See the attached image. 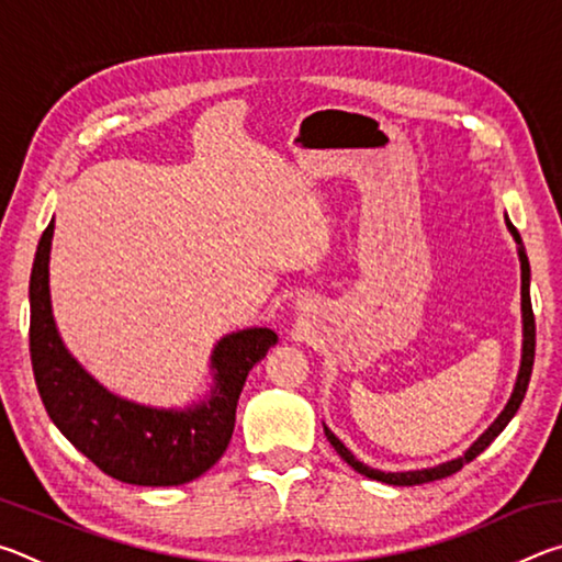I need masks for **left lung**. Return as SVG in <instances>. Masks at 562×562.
<instances>
[{
    "mask_svg": "<svg viewBox=\"0 0 562 562\" xmlns=\"http://www.w3.org/2000/svg\"><path fill=\"white\" fill-rule=\"evenodd\" d=\"M506 225L513 235V240L518 245V260H520V312H522V355H520V369H518V379H516V386H513V394L508 398V404L503 406V412L498 414L496 422H493L486 431H483L479 439H475L469 449L463 451V456L459 459H451L446 463L439 465H431V469H422V471H379L372 469V465L361 463L359 459H355V453H351L345 443H341L335 434H331L327 426H325V436L327 441L335 446V451L345 459L351 469L357 473L367 475V479H374V481H382L389 483V486H418V483H429V481H439L446 479V475H451L456 471H461L465 463L473 461L475 456L483 453L491 446V441L496 439V436L506 429L508 422L516 412L520 408L522 396H526V389L530 382V372H532V359H536V317H532V307H530V262H528V255H526V247H522V240L516 227L508 221L506 215Z\"/></svg>",
    "mask_w": 562,
    "mask_h": 562,
    "instance_id": "8db88e82",
    "label": "left lung"
}]
</instances>
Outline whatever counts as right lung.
I'll use <instances>...</instances> for the list:
<instances>
[{
    "label": "right lung",
    "instance_id": "1",
    "mask_svg": "<svg viewBox=\"0 0 562 562\" xmlns=\"http://www.w3.org/2000/svg\"><path fill=\"white\" fill-rule=\"evenodd\" d=\"M54 217L30 278V355L46 414L66 439L111 479L133 486H180L203 475L225 453L235 429L247 372L278 345L268 327H247L217 339L213 386L186 408L146 406L109 392L66 349L49 292Z\"/></svg>",
    "mask_w": 562,
    "mask_h": 562
}]
</instances>
